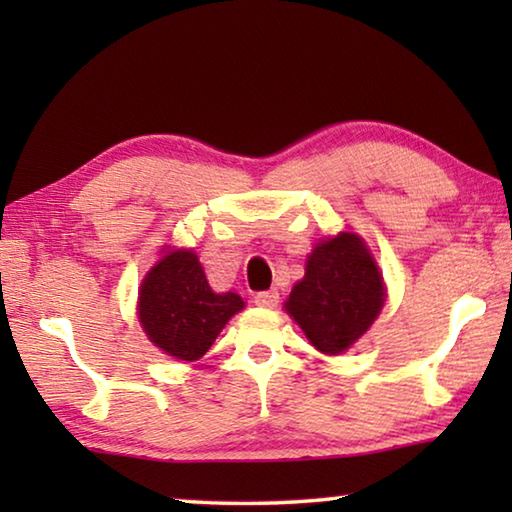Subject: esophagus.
I'll list each match as a JSON object with an SVG mask.
<instances>
[{
	"label": "esophagus",
	"mask_w": 512,
	"mask_h": 512,
	"mask_svg": "<svg viewBox=\"0 0 512 512\" xmlns=\"http://www.w3.org/2000/svg\"><path fill=\"white\" fill-rule=\"evenodd\" d=\"M277 302H280V293H277L275 289H271V291H259L257 296H255V305H257V307L273 309V307H277Z\"/></svg>",
	"instance_id": "obj_1"
}]
</instances>
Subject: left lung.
Listing matches in <instances>:
<instances>
[{"mask_svg":"<svg viewBox=\"0 0 512 512\" xmlns=\"http://www.w3.org/2000/svg\"><path fill=\"white\" fill-rule=\"evenodd\" d=\"M384 305L381 275L357 235L341 232L314 248L287 311L325 354H341L359 339Z\"/></svg>","mask_w":512,"mask_h":512,"instance_id":"left-lung-1","label":"left lung"}]
</instances>
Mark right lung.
Here are the masks:
<instances>
[{
    "instance_id": "obj_1",
    "label": "right lung",
    "mask_w": 512,
    "mask_h": 512,
    "mask_svg": "<svg viewBox=\"0 0 512 512\" xmlns=\"http://www.w3.org/2000/svg\"><path fill=\"white\" fill-rule=\"evenodd\" d=\"M244 307L237 293H214L192 250H173L151 268L140 291V323L169 357L196 361L230 316Z\"/></svg>"
}]
</instances>
